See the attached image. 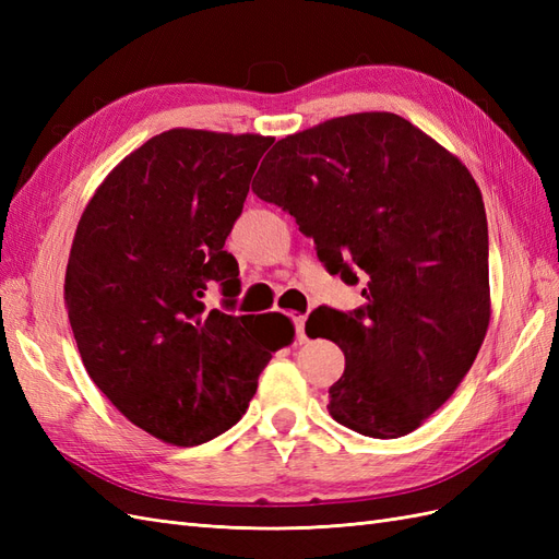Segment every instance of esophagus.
I'll list each match as a JSON object with an SVG mask.
<instances>
[{"instance_id":"34e87169","label":"esophagus","mask_w":559,"mask_h":559,"mask_svg":"<svg viewBox=\"0 0 559 559\" xmlns=\"http://www.w3.org/2000/svg\"><path fill=\"white\" fill-rule=\"evenodd\" d=\"M294 329H296V341H298L300 345L308 343V335H306V314L294 317Z\"/></svg>"}]
</instances>
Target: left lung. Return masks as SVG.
<instances>
[{
	"label": "left lung",
	"instance_id": "obj_1",
	"mask_svg": "<svg viewBox=\"0 0 559 559\" xmlns=\"http://www.w3.org/2000/svg\"><path fill=\"white\" fill-rule=\"evenodd\" d=\"M251 191L289 212L345 284L352 312L321 306L306 331L345 352L331 417L399 438L454 394L489 324L487 216L478 183L405 118L368 111L280 140Z\"/></svg>",
	"mask_w": 559,
	"mask_h": 559
}]
</instances>
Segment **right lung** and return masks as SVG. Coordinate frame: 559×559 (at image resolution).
I'll return each mask as SVG.
<instances>
[{
	"label": "right lung",
	"mask_w": 559,
	"mask_h": 559,
	"mask_svg": "<svg viewBox=\"0 0 559 559\" xmlns=\"http://www.w3.org/2000/svg\"><path fill=\"white\" fill-rule=\"evenodd\" d=\"M261 134L167 130L111 175L83 212L64 302L91 380L132 425L173 445H200L238 425L273 352L289 345L284 314H235L240 267L224 249ZM216 283L222 311L204 294Z\"/></svg>",
	"instance_id": "1"
}]
</instances>
